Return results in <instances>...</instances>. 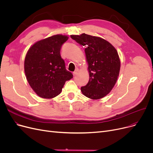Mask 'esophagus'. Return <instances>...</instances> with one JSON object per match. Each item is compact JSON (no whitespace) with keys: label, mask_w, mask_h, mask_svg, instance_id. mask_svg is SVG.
<instances>
[{"label":"esophagus","mask_w":153,"mask_h":153,"mask_svg":"<svg viewBox=\"0 0 153 153\" xmlns=\"http://www.w3.org/2000/svg\"><path fill=\"white\" fill-rule=\"evenodd\" d=\"M79 69H76V70H75V71L73 72V74H74V76H76V75H77L78 74V72H79Z\"/></svg>","instance_id":"1"}]
</instances>
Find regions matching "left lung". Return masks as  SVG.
I'll return each instance as SVG.
<instances>
[{
    "label": "left lung",
    "instance_id": "1",
    "mask_svg": "<svg viewBox=\"0 0 153 153\" xmlns=\"http://www.w3.org/2000/svg\"><path fill=\"white\" fill-rule=\"evenodd\" d=\"M72 39L85 46L84 50L88 64L89 80L81 92L92 100L105 97L114 88L120 69L119 55L115 48L98 36L82 33L71 35Z\"/></svg>",
    "mask_w": 153,
    "mask_h": 153
}]
</instances>
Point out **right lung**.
Listing matches in <instances>:
<instances>
[{
  "label": "right lung",
  "instance_id": "1",
  "mask_svg": "<svg viewBox=\"0 0 153 153\" xmlns=\"http://www.w3.org/2000/svg\"><path fill=\"white\" fill-rule=\"evenodd\" d=\"M68 38L67 35H53L35 42L27 50L24 64L25 75L30 86L39 97H56L65 82L72 78L60 54L62 45Z\"/></svg>",
  "mask_w": 153,
  "mask_h": 153
}]
</instances>
